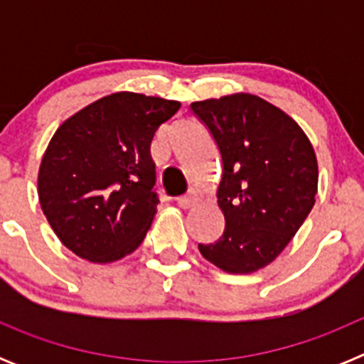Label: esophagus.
<instances>
[{
	"label": "esophagus",
	"instance_id": "34e87169",
	"mask_svg": "<svg viewBox=\"0 0 364 364\" xmlns=\"http://www.w3.org/2000/svg\"><path fill=\"white\" fill-rule=\"evenodd\" d=\"M198 202V195L197 193H188V195H184V197H178L176 198V204L182 208V210H188V208H191V205H195Z\"/></svg>",
	"mask_w": 364,
	"mask_h": 364
}]
</instances>
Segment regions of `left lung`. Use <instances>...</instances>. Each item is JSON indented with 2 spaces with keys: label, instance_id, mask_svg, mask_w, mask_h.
Listing matches in <instances>:
<instances>
[{
  "label": "left lung",
  "instance_id": "left-lung-1",
  "mask_svg": "<svg viewBox=\"0 0 364 364\" xmlns=\"http://www.w3.org/2000/svg\"><path fill=\"white\" fill-rule=\"evenodd\" d=\"M222 156L218 208L226 228L202 257L228 273L268 266L288 246L315 204L314 147L284 111L255 95L193 102Z\"/></svg>",
  "mask_w": 364,
  "mask_h": 364
}]
</instances>
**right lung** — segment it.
Listing matches in <instances>:
<instances>
[{
	"mask_svg": "<svg viewBox=\"0 0 364 364\" xmlns=\"http://www.w3.org/2000/svg\"><path fill=\"white\" fill-rule=\"evenodd\" d=\"M178 109L175 100L114 92L58 127L41 159L38 197L70 252L105 264L142 244L159 204L151 140Z\"/></svg>",
	"mask_w": 364,
	"mask_h": 364,
	"instance_id": "obj_1",
	"label": "right lung"
}]
</instances>
